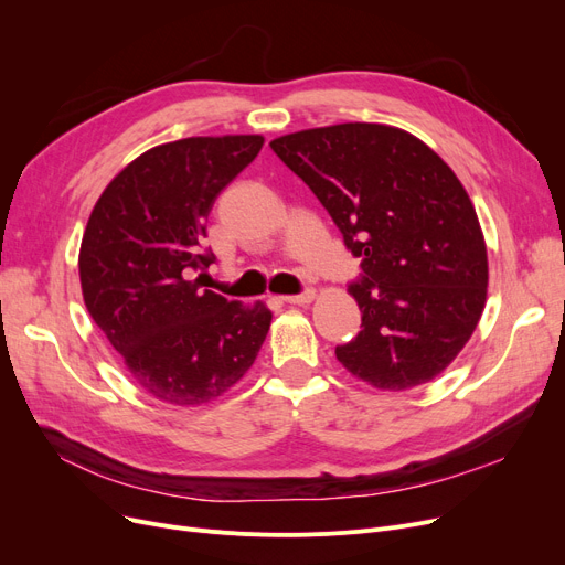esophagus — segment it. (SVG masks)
I'll use <instances>...</instances> for the list:
<instances>
[{
	"label": "esophagus",
	"instance_id": "esophagus-1",
	"mask_svg": "<svg viewBox=\"0 0 565 565\" xmlns=\"http://www.w3.org/2000/svg\"><path fill=\"white\" fill-rule=\"evenodd\" d=\"M280 301L285 303H291V306H308L315 301V291L308 289L303 294H294V297H280Z\"/></svg>",
	"mask_w": 565,
	"mask_h": 565
}]
</instances>
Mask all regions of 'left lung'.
<instances>
[{
	"label": "left lung",
	"mask_w": 565,
	"mask_h": 565,
	"mask_svg": "<svg viewBox=\"0 0 565 565\" xmlns=\"http://www.w3.org/2000/svg\"><path fill=\"white\" fill-rule=\"evenodd\" d=\"M363 257L349 285L363 329L335 356L380 391H409L462 352L488 301V246L462 181L412 132L335 124L271 140Z\"/></svg>",
	"instance_id": "8db88e82"
}]
</instances>
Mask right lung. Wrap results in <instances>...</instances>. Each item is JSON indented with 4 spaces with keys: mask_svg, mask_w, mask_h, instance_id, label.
I'll return each mask as SVG.
<instances>
[{
    "mask_svg": "<svg viewBox=\"0 0 565 565\" xmlns=\"http://www.w3.org/2000/svg\"><path fill=\"white\" fill-rule=\"evenodd\" d=\"M262 145V136L158 145L92 209L77 257L85 306L130 380L166 405L200 407L227 393L271 327L262 301H227L200 282L216 259L202 253L209 211Z\"/></svg>",
    "mask_w": 565,
    "mask_h": 565,
    "instance_id": "obj_1",
    "label": "right lung"
}]
</instances>
